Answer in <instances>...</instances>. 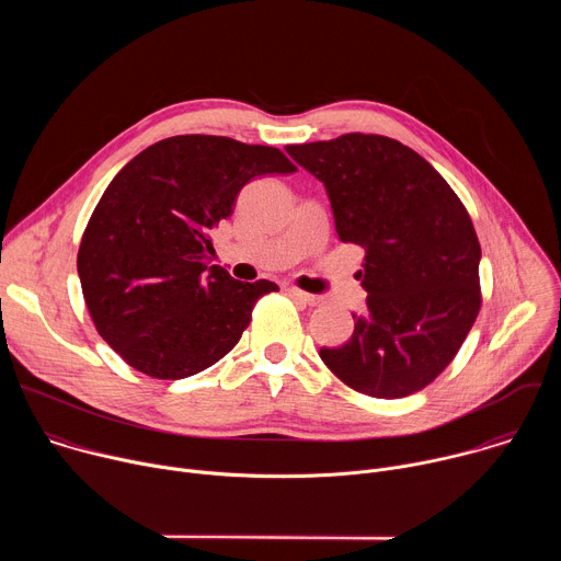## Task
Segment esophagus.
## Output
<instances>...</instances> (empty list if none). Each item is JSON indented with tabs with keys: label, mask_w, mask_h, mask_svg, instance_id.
Returning <instances> with one entry per match:
<instances>
[{
	"label": "esophagus",
	"mask_w": 561,
	"mask_h": 561,
	"mask_svg": "<svg viewBox=\"0 0 561 561\" xmlns=\"http://www.w3.org/2000/svg\"><path fill=\"white\" fill-rule=\"evenodd\" d=\"M288 295L295 297V299H299V301H304V304H308V306L319 304V297H314V295H310V293H304V290H299V288H295V286L288 288Z\"/></svg>",
	"instance_id": "34e87169"
}]
</instances>
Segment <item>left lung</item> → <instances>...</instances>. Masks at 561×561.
Segmentation results:
<instances>
[{
    "instance_id": "obj_1",
    "label": "left lung",
    "mask_w": 561,
    "mask_h": 561,
    "mask_svg": "<svg viewBox=\"0 0 561 561\" xmlns=\"http://www.w3.org/2000/svg\"><path fill=\"white\" fill-rule=\"evenodd\" d=\"M286 152L327 186L335 230L366 251V308L319 357L357 392L397 399L428 386L472 329L482 249L455 191L422 154L383 135L346 133Z\"/></svg>"
}]
</instances>
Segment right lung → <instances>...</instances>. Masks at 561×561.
Listing matches in <instances>:
<instances>
[{
	"mask_svg": "<svg viewBox=\"0 0 561 561\" xmlns=\"http://www.w3.org/2000/svg\"><path fill=\"white\" fill-rule=\"evenodd\" d=\"M293 171L273 146L178 135L115 175L84 230L77 273L98 333L128 366L184 379L239 342L257 299L277 284L208 266L210 232L253 178Z\"/></svg>",
	"mask_w": 561,
	"mask_h": 561,
	"instance_id": "add662e5",
	"label": "right lung"
}]
</instances>
